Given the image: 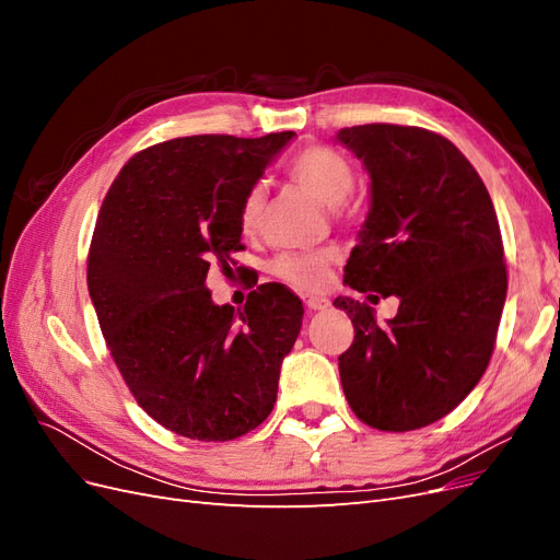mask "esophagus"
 Segmentation results:
<instances>
[{"instance_id":"1","label":"esophagus","mask_w":560,"mask_h":560,"mask_svg":"<svg viewBox=\"0 0 560 560\" xmlns=\"http://www.w3.org/2000/svg\"><path fill=\"white\" fill-rule=\"evenodd\" d=\"M303 303H306L308 311H327L329 308V299H325V296H306L303 299Z\"/></svg>"}]
</instances>
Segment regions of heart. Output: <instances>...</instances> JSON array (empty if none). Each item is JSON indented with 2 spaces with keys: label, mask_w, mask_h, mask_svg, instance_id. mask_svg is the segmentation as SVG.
I'll list each match as a JSON object with an SVG mask.
<instances>
[{
  "label": "heart",
  "mask_w": 560,
  "mask_h": 560,
  "mask_svg": "<svg viewBox=\"0 0 560 560\" xmlns=\"http://www.w3.org/2000/svg\"><path fill=\"white\" fill-rule=\"evenodd\" d=\"M287 175L301 189H306L319 202H325L334 212H341V206L354 189V167L341 151L327 144H313L301 149L287 163ZM266 194L261 184H254L245 191L238 208V226L245 235L257 233L264 219ZM338 261V249L322 247L311 252H282L270 264L273 276L292 284L301 292H319L331 280V268Z\"/></svg>",
  "instance_id": "1"
}]
</instances>
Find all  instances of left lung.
I'll list each match as a JSON object with an SVG mask.
<instances>
[{
    "mask_svg": "<svg viewBox=\"0 0 560 560\" xmlns=\"http://www.w3.org/2000/svg\"><path fill=\"white\" fill-rule=\"evenodd\" d=\"M336 140L371 177L343 280L369 299H399L387 325L369 303L334 301L354 327L338 358L343 393L369 428H425L471 393L495 348L506 266L493 200L463 151L432 130L366 124Z\"/></svg>",
    "mask_w": 560,
    "mask_h": 560,
    "instance_id": "obj_1",
    "label": "left lung"
}]
</instances>
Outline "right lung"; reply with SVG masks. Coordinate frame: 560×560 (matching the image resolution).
I'll return each instance as SVG.
<instances>
[{"instance_id": "add662e5", "label": "right lung", "mask_w": 560, "mask_h": 560, "mask_svg": "<svg viewBox=\"0 0 560 560\" xmlns=\"http://www.w3.org/2000/svg\"><path fill=\"white\" fill-rule=\"evenodd\" d=\"M294 138L191 135L149 147L124 167L100 208L89 292L112 358L159 425L198 442H229L273 411L280 364L303 306L266 282L243 311L214 306L210 264L229 268L238 208Z\"/></svg>"}]
</instances>
